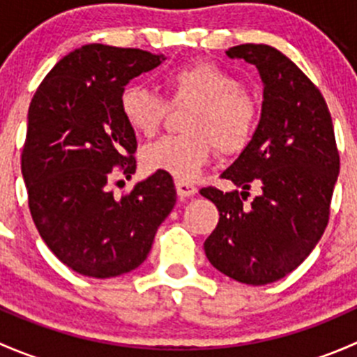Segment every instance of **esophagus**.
<instances>
[{"mask_svg":"<svg viewBox=\"0 0 357 357\" xmlns=\"http://www.w3.org/2000/svg\"><path fill=\"white\" fill-rule=\"evenodd\" d=\"M176 192H178V195L181 197V199H188V197H193L195 195L199 190H197V186L190 185V183L186 181H181V179H176Z\"/></svg>","mask_w":357,"mask_h":357,"instance_id":"obj_1","label":"esophagus"}]
</instances>
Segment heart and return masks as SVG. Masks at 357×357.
<instances>
[{
  "label": "heart",
  "mask_w": 357,
  "mask_h": 357,
  "mask_svg": "<svg viewBox=\"0 0 357 357\" xmlns=\"http://www.w3.org/2000/svg\"><path fill=\"white\" fill-rule=\"evenodd\" d=\"M171 103H192L185 119L186 135L164 136L142 150L146 171L165 172L178 179H195L212 153H236L254 132L257 110L242 82L225 68L208 62L178 67L164 75ZM165 102L142 84H128L119 96L126 124L142 136H152L165 115Z\"/></svg>",
  "instance_id": "obj_1"
}]
</instances>
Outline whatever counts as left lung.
Returning <instances> with one entry per match:
<instances>
[{"label":"left lung","mask_w":357,"mask_h":357,"mask_svg":"<svg viewBox=\"0 0 357 357\" xmlns=\"http://www.w3.org/2000/svg\"><path fill=\"white\" fill-rule=\"evenodd\" d=\"M226 55L257 67L264 100L254 136L221 174L243 190L242 199L236 190H200L219 211L204 248L222 275L268 285L302 264L321 238L340 160L325 98L289 56L252 43ZM252 182L261 195L245 206Z\"/></svg>","instance_id":"1"}]
</instances>
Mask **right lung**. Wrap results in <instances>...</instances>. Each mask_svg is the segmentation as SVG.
<instances>
[{
    "label": "right lung",
    "mask_w": 357,
    "mask_h": 357,
    "mask_svg": "<svg viewBox=\"0 0 357 357\" xmlns=\"http://www.w3.org/2000/svg\"><path fill=\"white\" fill-rule=\"evenodd\" d=\"M145 50L81 46L59 60L29 105L22 176L29 208L50 250L72 271L112 278L138 268L176 204L172 178L155 172L124 197L114 167L136 171V135L119 96L136 75L162 63Z\"/></svg>",
    "instance_id": "add662e5"
}]
</instances>
